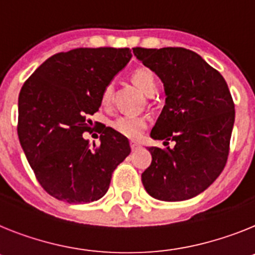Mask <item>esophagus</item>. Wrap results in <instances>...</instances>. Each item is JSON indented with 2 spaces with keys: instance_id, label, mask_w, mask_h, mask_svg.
<instances>
[{
  "instance_id": "esophagus-1",
  "label": "esophagus",
  "mask_w": 255,
  "mask_h": 255,
  "mask_svg": "<svg viewBox=\"0 0 255 255\" xmlns=\"http://www.w3.org/2000/svg\"><path fill=\"white\" fill-rule=\"evenodd\" d=\"M138 149H141V145L140 143H137V142H130V150L132 151H137Z\"/></svg>"
}]
</instances>
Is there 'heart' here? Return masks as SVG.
Listing matches in <instances>:
<instances>
[{
  "label": "heart",
  "mask_w": 255,
  "mask_h": 255,
  "mask_svg": "<svg viewBox=\"0 0 255 255\" xmlns=\"http://www.w3.org/2000/svg\"><path fill=\"white\" fill-rule=\"evenodd\" d=\"M130 79L134 83L138 90L142 92L145 96H152L156 91V79L151 70L146 68L136 69L130 74ZM113 94H114V83L109 82L104 87L103 94H101V103L103 105H109L112 103ZM149 126V121L145 117H136V115H121L112 122V128L118 132L122 136L130 138V140H137L142 134L143 130Z\"/></svg>",
  "instance_id": "obj_1"
}]
</instances>
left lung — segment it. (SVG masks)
<instances>
[{
    "mask_svg": "<svg viewBox=\"0 0 255 255\" xmlns=\"http://www.w3.org/2000/svg\"><path fill=\"white\" fill-rule=\"evenodd\" d=\"M133 54L164 83L165 105L150 136L176 142L173 149L150 147L152 160L141 176L143 186L158 200L194 198L227 163L235 122L229 86L218 70L187 48L134 47Z\"/></svg>",
    "mask_w": 255,
    "mask_h": 255,
    "instance_id": "8db88e82",
    "label": "left lung"
}]
</instances>
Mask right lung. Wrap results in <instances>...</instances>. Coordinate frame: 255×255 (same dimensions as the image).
<instances>
[{"instance_id": "add662e5", "label": "right lung", "mask_w": 255, "mask_h": 255, "mask_svg": "<svg viewBox=\"0 0 255 255\" xmlns=\"http://www.w3.org/2000/svg\"><path fill=\"white\" fill-rule=\"evenodd\" d=\"M129 48H74L48 57L19 94L17 136L39 185L69 204L99 200L114 169L127 158L125 136L101 127L100 145L83 133L108 83L130 60Z\"/></svg>"}]
</instances>
